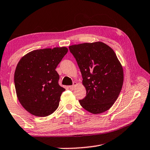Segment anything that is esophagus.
I'll list each match as a JSON object with an SVG mask.
<instances>
[{
    "mask_svg": "<svg viewBox=\"0 0 150 150\" xmlns=\"http://www.w3.org/2000/svg\"><path fill=\"white\" fill-rule=\"evenodd\" d=\"M77 84H77V82H74V83H73V85H71V86H69V88H71V89L74 88L77 85Z\"/></svg>",
    "mask_w": 150,
    "mask_h": 150,
    "instance_id": "1",
    "label": "esophagus"
}]
</instances>
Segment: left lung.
<instances>
[{
    "instance_id": "8db88e82",
    "label": "left lung",
    "mask_w": 150,
    "mask_h": 150,
    "mask_svg": "<svg viewBox=\"0 0 150 150\" xmlns=\"http://www.w3.org/2000/svg\"><path fill=\"white\" fill-rule=\"evenodd\" d=\"M83 77L86 95L81 105L93 114L108 110L117 99L123 84L122 65L115 52L102 42L69 47Z\"/></svg>"
}]
</instances>
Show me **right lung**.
<instances>
[{"instance_id": "1", "label": "right lung", "mask_w": 150, "mask_h": 150, "mask_svg": "<svg viewBox=\"0 0 150 150\" xmlns=\"http://www.w3.org/2000/svg\"><path fill=\"white\" fill-rule=\"evenodd\" d=\"M66 47L33 50L19 61L14 73L18 99L26 111L37 117H47L58 108L65 88L59 85L55 70L67 53Z\"/></svg>"}]
</instances>
